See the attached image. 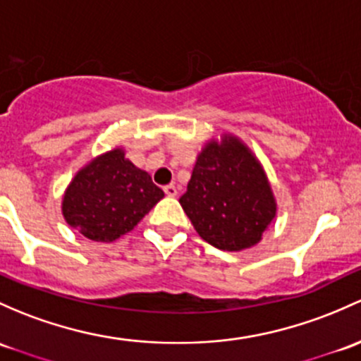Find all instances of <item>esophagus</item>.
<instances>
[{
    "label": "esophagus",
    "mask_w": 361,
    "mask_h": 361,
    "mask_svg": "<svg viewBox=\"0 0 361 361\" xmlns=\"http://www.w3.org/2000/svg\"><path fill=\"white\" fill-rule=\"evenodd\" d=\"M164 193H166V195H168V197H176V195H178L176 185H173V183L166 185V187H164Z\"/></svg>",
    "instance_id": "esophagus-1"
}]
</instances>
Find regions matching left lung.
I'll return each instance as SVG.
<instances>
[{"label":"left lung","instance_id":"left-lung-1","mask_svg":"<svg viewBox=\"0 0 361 361\" xmlns=\"http://www.w3.org/2000/svg\"><path fill=\"white\" fill-rule=\"evenodd\" d=\"M180 204L197 233L221 250L257 244L276 211L259 162L235 138L202 150Z\"/></svg>","mask_w":361,"mask_h":361}]
</instances>
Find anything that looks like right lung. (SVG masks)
Segmentation results:
<instances>
[{
  "instance_id": "1",
  "label": "right lung",
  "mask_w": 361,
  "mask_h": 361,
  "mask_svg": "<svg viewBox=\"0 0 361 361\" xmlns=\"http://www.w3.org/2000/svg\"><path fill=\"white\" fill-rule=\"evenodd\" d=\"M164 192L116 149L79 171L63 197V218L97 242H112L138 225Z\"/></svg>"
}]
</instances>
